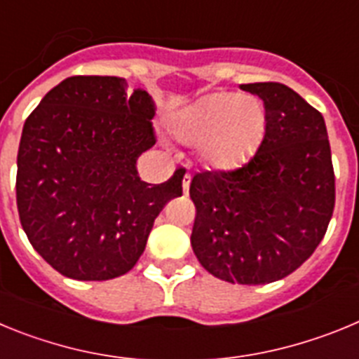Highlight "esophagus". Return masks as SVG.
<instances>
[{"label": "esophagus", "mask_w": 359, "mask_h": 359, "mask_svg": "<svg viewBox=\"0 0 359 359\" xmlns=\"http://www.w3.org/2000/svg\"><path fill=\"white\" fill-rule=\"evenodd\" d=\"M190 180H192V176H190L189 172L185 174V176H183V192H185V194H189V187H190Z\"/></svg>", "instance_id": "34e87169"}]
</instances>
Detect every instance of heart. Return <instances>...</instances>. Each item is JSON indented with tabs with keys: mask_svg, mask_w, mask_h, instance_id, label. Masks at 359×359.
<instances>
[{
	"mask_svg": "<svg viewBox=\"0 0 359 359\" xmlns=\"http://www.w3.org/2000/svg\"><path fill=\"white\" fill-rule=\"evenodd\" d=\"M266 129L262 104L253 97L212 93L185 109L174 122V133L187 144H201L212 167H233L253 154Z\"/></svg>",
	"mask_w": 359,
	"mask_h": 359,
	"instance_id": "obj_1",
	"label": "heart"
}]
</instances>
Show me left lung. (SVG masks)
Here are the masks:
<instances>
[{"label":"left lung","instance_id":"1","mask_svg":"<svg viewBox=\"0 0 359 359\" xmlns=\"http://www.w3.org/2000/svg\"><path fill=\"white\" fill-rule=\"evenodd\" d=\"M264 102V138L237 169L190 182V244L208 273L259 286L293 273L313 255L334 210V169L318 109L280 82L243 84Z\"/></svg>","mask_w":359,"mask_h":359}]
</instances>
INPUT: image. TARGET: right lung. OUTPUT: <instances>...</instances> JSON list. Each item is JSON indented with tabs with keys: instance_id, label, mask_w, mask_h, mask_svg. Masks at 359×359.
Returning <instances> with one entry per match:
<instances>
[{
	"instance_id": "obj_1",
	"label": "right lung",
	"mask_w": 359,
	"mask_h": 359,
	"mask_svg": "<svg viewBox=\"0 0 359 359\" xmlns=\"http://www.w3.org/2000/svg\"><path fill=\"white\" fill-rule=\"evenodd\" d=\"M154 102L126 79L75 75L44 95L23 126L15 199L28 241L75 280L126 275L165 203L183 194L176 169L142 182L136 160L156 144Z\"/></svg>"
}]
</instances>
